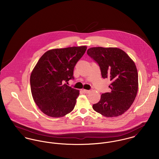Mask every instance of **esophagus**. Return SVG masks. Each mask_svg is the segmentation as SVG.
Wrapping results in <instances>:
<instances>
[{
    "label": "esophagus",
    "instance_id": "1",
    "mask_svg": "<svg viewBox=\"0 0 159 159\" xmlns=\"http://www.w3.org/2000/svg\"><path fill=\"white\" fill-rule=\"evenodd\" d=\"M83 92H84L85 93H89L91 91H89V90H86V89H84Z\"/></svg>",
    "mask_w": 159,
    "mask_h": 159
}]
</instances>
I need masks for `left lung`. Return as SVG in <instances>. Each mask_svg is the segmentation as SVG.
Segmentation results:
<instances>
[{
	"label": "left lung",
	"instance_id": "left-lung-1",
	"mask_svg": "<svg viewBox=\"0 0 159 159\" xmlns=\"http://www.w3.org/2000/svg\"><path fill=\"white\" fill-rule=\"evenodd\" d=\"M88 54L96 61L103 78H109L110 92L101 95L100 101L93 105L97 113L108 117H117L127 111L136 98L138 75L134 61L117 48L93 47Z\"/></svg>",
	"mask_w": 159,
	"mask_h": 159
}]
</instances>
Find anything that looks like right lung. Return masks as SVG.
<instances>
[{
	"instance_id": "obj_1",
	"label": "right lung",
	"mask_w": 159,
	"mask_h": 159,
	"mask_svg": "<svg viewBox=\"0 0 159 159\" xmlns=\"http://www.w3.org/2000/svg\"><path fill=\"white\" fill-rule=\"evenodd\" d=\"M86 46L48 50L40 58L30 78L32 97L39 109L52 117H61L74 109L80 91L65 82L73 79V70Z\"/></svg>"
}]
</instances>
